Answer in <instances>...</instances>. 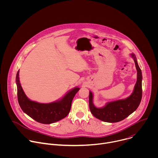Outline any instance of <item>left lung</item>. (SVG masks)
<instances>
[{
	"label": "left lung",
	"instance_id": "1",
	"mask_svg": "<svg viewBox=\"0 0 158 158\" xmlns=\"http://www.w3.org/2000/svg\"><path fill=\"white\" fill-rule=\"evenodd\" d=\"M134 59L138 72V77L132 94L125 99H121L107 103L101 108H98L93 104V95L89 92V109L93 115L96 118L107 123H117L121 121L138 107L142 99V73L138 65L137 59L134 54H131Z\"/></svg>",
	"mask_w": 158,
	"mask_h": 158
}]
</instances>
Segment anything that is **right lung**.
<instances>
[{"instance_id":"1","label":"right lung","mask_w":158,"mask_h":158,"mask_svg":"<svg viewBox=\"0 0 158 158\" xmlns=\"http://www.w3.org/2000/svg\"><path fill=\"white\" fill-rule=\"evenodd\" d=\"M19 76V71L16 76L18 102L26 114L37 122L45 124L56 123L68 115L73 99L80 88H74L58 101L49 104L39 103L27 98L20 84Z\"/></svg>"}]
</instances>
